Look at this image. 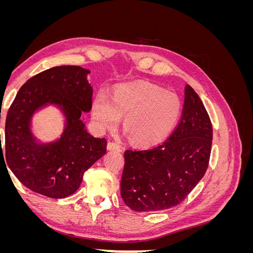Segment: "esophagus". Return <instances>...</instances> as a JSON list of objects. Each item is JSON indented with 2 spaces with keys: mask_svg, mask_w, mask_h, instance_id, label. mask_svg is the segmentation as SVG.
Here are the masks:
<instances>
[{
  "mask_svg": "<svg viewBox=\"0 0 253 253\" xmlns=\"http://www.w3.org/2000/svg\"><path fill=\"white\" fill-rule=\"evenodd\" d=\"M106 147H108V150H110V151H121V147L117 142L110 141Z\"/></svg>",
  "mask_w": 253,
  "mask_h": 253,
  "instance_id": "esophagus-1",
  "label": "esophagus"
}]
</instances>
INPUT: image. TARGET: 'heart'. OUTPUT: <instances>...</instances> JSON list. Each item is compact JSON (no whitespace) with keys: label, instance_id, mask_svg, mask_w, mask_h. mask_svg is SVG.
<instances>
[{"label":"heart","instance_id":"obj_1","mask_svg":"<svg viewBox=\"0 0 253 253\" xmlns=\"http://www.w3.org/2000/svg\"><path fill=\"white\" fill-rule=\"evenodd\" d=\"M182 110L180 98L173 91L150 83H127L115 88L111 101L99 93L91 105L96 126L113 128L124 117L129 139L151 147L166 140L178 124Z\"/></svg>","mask_w":253,"mask_h":253}]
</instances>
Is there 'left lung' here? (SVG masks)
Returning a JSON list of instances; mask_svg holds the SVG:
<instances>
[{"instance_id":"obj_1","label":"left lung","mask_w":253,"mask_h":253,"mask_svg":"<svg viewBox=\"0 0 253 253\" xmlns=\"http://www.w3.org/2000/svg\"><path fill=\"white\" fill-rule=\"evenodd\" d=\"M212 125L190 85L185 88L181 118L165 142L145 150H126L121 197L134 211L148 212L180 204L208 169Z\"/></svg>"}]
</instances>
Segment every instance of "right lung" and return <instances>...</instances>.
Instances as JSON below:
<instances>
[{
    "label": "right lung",
    "instance_id": "1",
    "mask_svg": "<svg viewBox=\"0 0 253 253\" xmlns=\"http://www.w3.org/2000/svg\"><path fill=\"white\" fill-rule=\"evenodd\" d=\"M80 66L49 68L22 85L7 113L5 162L29 190L50 198L72 195L83 174L106 153V139L87 133L82 112L91 110L93 88ZM46 104L60 106L67 125L60 139L38 144L30 131L33 113ZM3 152V150L1 151Z\"/></svg>",
    "mask_w": 253,
    "mask_h": 253
}]
</instances>
